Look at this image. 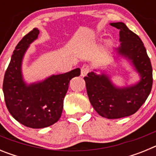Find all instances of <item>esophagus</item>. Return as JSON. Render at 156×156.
I'll list each match as a JSON object with an SVG mask.
<instances>
[{"mask_svg":"<svg viewBox=\"0 0 156 156\" xmlns=\"http://www.w3.org/2000/svg\"><path fill=\"white\" fill-rule=\"evenodd\" d=\"M90 71V67L88 65H83L81 68V76H85L87 75V73Z\"/></svg>","mask_w":156,"mask_h":156,"instance_id":"34e87169","label":"esophagus"}]
</instances>
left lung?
<instances>
[{
	"instance_id": "obj_1",
	"label": "left lung",
	"mask_w": 156,
	"mask_h": 156,
	"mask_svg": "<svg viewBox=\"0 0 156 156\" xmlns=\"http://www.w3.org/2000/svg\"><path fill=\"white\" fill-rule=\"evenodd\" d=\"M119 30V55L128 59L138 73L140 80L136 84L117 87L105 73L90 72L85 76L87 92L90 104L101 116L119 119L134 114L145 102L152 87V67L140 37L123 23H110Z\"/></svg>"
}]
</instances>
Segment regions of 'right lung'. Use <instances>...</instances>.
<instances>
[{
    "label": "right lung",
    "instance_id": "1",
    "mask_svg": "<svg viewBox=\"0 0 156 156\" xmlns=\"http://www.w3.org/2000/svg\"><path fill=\"white\" fill-rule=\"evenodd\" d=\"M34 30L23 37L16 47L5 72L3 92L11 115L27 127H48L58 122L63 109V100L70 80L80 75V69L52 75L44 80L27 85L22 74V62L27 48L38 37Z\"/></svg>",
    "mask_w": 156,
    "mask_h": 156
}]
</instances>
